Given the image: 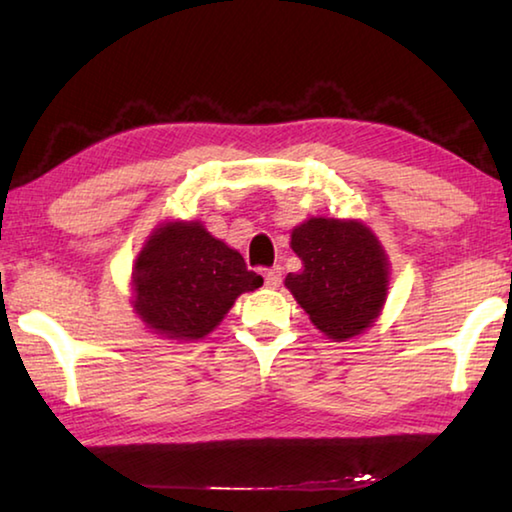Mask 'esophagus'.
I'll list each match as a JSON object with an SVG mask.
<instances>
[{"label":"esophagus","instance_id":"obj_1","mask_svg":"<svg viewBox=\"0 0 512 512\" xmlns=\"http://www.w3.org/2000/svg\"><path fill=\"white\" fill-rule=\"evenodd\" d=\"M264 280H266V287H271V289L280 287V282H282V266H271V268H266Z\"/></svg>","mask_w":512,"mask_h":512}]
</instances>
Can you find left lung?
Wrapping results in <instances>:
<instances>
[{
    "mask_svg": "<svg viewBox=\"0 0 512 512\" xmlns=\"http://www.w3.org/2000/svg\"><path fill=\"white\" fill-rule=\"evenodd\" d=\"M302 271L287 289L329 339L357 336L386 300L388 264L375 235L357 221L309 219L291 235Z\"/></svg>",
    "mask_w": 512,
    "mask_h": 512,
    "instance_id": "1",
    "label": "left lung"
}]
</instances>
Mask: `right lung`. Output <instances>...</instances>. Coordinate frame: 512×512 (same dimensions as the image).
<instances>
[{"mask_svg": "<svg viewBox=\"0 0 512 512\" xmlns=\"http://www.w3.org/2000/svg\"><path fill=\"white\" fill-rule=\"evenodd\" d=\"M135 309L167 339H203L244 291L264 284L237 250L214 239L201 223H167L137 257Z\"/></svg>", "mask_w": 512, "mask_h": 512, "instance_id": "1", "label": "right lung"}]
</instances>
